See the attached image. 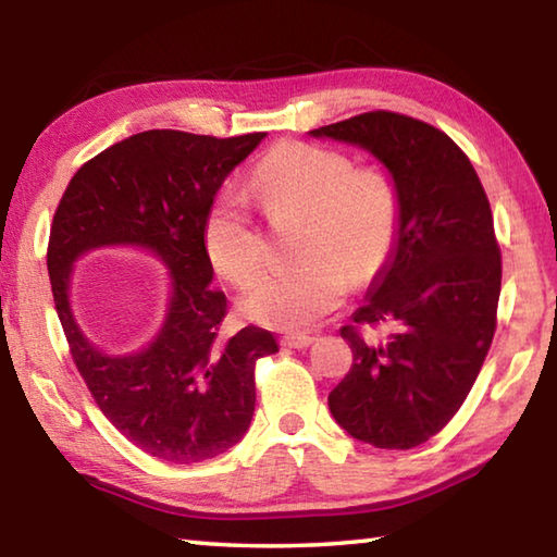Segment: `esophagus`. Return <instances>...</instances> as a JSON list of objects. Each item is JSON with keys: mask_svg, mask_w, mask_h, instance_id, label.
<instances>
[{"mask_svg": "<svg viewBox=\"0 0 557 557\" xmlns=\"http://www.w3.org/2000/svg\"><path fill=\"white\" fill-rule=\"evenodd\" d=\"M314 342V336L309 334H285L280 338L282 346H289V348H305Z\"/></svg>", "mask_w": 557, "mask_h": 557, "instance_id": "1", "label": "esophagus"}]
</instances>
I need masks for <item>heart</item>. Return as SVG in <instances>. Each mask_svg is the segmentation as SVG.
Returning <instances> with one entry per match:
<instances>
[{"instance_id":"b5f03b06","label":"heart","mask_w":557,"mask_h":557,"mask_svg":"<svg viewBox=\"0 0 557 557\" xmlns=\"http://www.w3.org/2000/svg\"><path fill=\"white\" fill-rule=\"evenodd\" d=\"M272 221L301 215L289 268L262 275L240 301L245 317L277 329L312 326L342 305L348 287L375 280L400 235V196L379 166H356L332 147L282 143L250 176ZM211 268L235 287L250 285L265 262L258 225L235 196H221L203 221Z\"/></svg>"}]
</instances>
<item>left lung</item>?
<instances>
[{
    "mask_svg": "<svg viewBox=\"0 0 557 557\" xmlns=\"http://www.w3.org/2000/svg\"><path fill=\"white\" fill-rule=\"evenodd\" d=\"M312 135L369 149L400 196L393 260L342 326L354 361L329 410L373 447H418L467 400L496 332L502 248L492 206L469 157L422 120L371 110ZM381 325L394 326L383 343L368 334Z\"/></svg>",
    "mask_w": 557,
    "mask_h": 557,
    "instance_id": "8db88e82",
    "label": "left lung"
}]
</instances>
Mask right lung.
Masks as SVG:
<instances>
[{
  "label": "right lung",
  "instance_id": "obj_1",
  "mask_svg": "<svg viewBox=\"0 0 557 557\" xmlns=\"http://www.w3.org/2000/svg\"><path fill=\"white\" fill-rule=\"evenodd\" d=\"M262 137L139 132L88 159L53 213L46 265L75 369L132 445L172 465L219 457L245 435L256 410V363L277 351L275 336L260 326L221 336L225 295L211 287L203 250L215 191ZM115 242L143 244L173 270L165 329L135 357L102 355L70 314L72 260Z\"/></svg>",
  "mask_w": 557,
  "mask_h": 557
}]
</instances>
